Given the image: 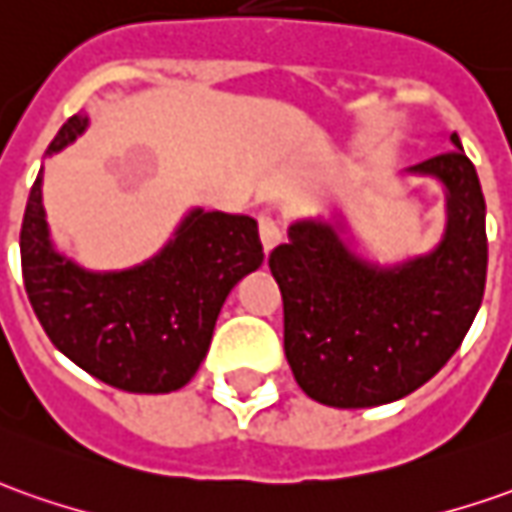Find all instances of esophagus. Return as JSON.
Wrapping results in <instances>:
<instances>
[{"instance_id":"1","label":"esophagus","mask_w":512,"mask_h":512,"mask_svg":"<svg viewBox=\"0 0 512 512\" xmlns=\"http://www.w3.org/2000/svg\"><path fill=\"white\" fill-rule=\"evenodd\" d=\"M260 241H263V249L266 252H271L277 243L283 241V229H280V224H277V218L274 215H260Z\"/></svg>"}]
</instances>
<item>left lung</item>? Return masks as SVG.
<instances>
[{
  "label": "left lung",
  "instance_id": "1",
  "mask_svg": "<svg viewBox=\"0 0 512 512\" xmlns=\"http://www.w3.org/2000/svg\"><path fill=\"white\" fill-rule=\"evenodd\" d=\"M431 156L409 173L446 187V235L429 255L378 266L342 241L344 224L305 218L269 255L283 294L285 358L302 392L336 409L392 403L446 367L485 294V196L471 159Z\"/></svg>",
  "mask_w": 512,
  "mask_h": 512
}]
</instances>
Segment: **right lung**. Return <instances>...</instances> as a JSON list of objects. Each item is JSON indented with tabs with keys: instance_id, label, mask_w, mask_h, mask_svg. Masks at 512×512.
Masks as SVG:
<instances>
[{
	"instance_id": "add662e5",
	"label": "right lung",
	"mask_w": 512,
	"mask_h": 512,
	"mask_svg": "<svg viewBox=\"0 0 512 512\" xmlns=\"http://www.w3.org/2000/svg\"><path fill=\"white\" fill-rule=\"evenodd\" d=\"M89 125L69 117L47 148L64 151ZM41 173L22 221V274L50 342L81 370L125 392L182 389L210 350L229 291L263 263L249 215L190 210L165 249L123 271H89L55 252L41 204Z\"/></svg>"
}]
</instances>
